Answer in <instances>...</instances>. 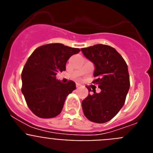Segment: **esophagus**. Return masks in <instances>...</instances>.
Instances as JSON below:
<instances>
[{
	"instance_id": "1",
	"label": "esophagus",
	"mask_w": 153,
	"mask_h": 153,
	"mask_svg": "<svg viewBox=\"0 0 153 153\" xmlns=\"http://www.w3.org/2000/svg\"><path fill=\"white\" fill-rule=\"evenodd\" d=\"M76 87H79V86H80L81 85L79 84V83H76Z\"/></svg>"
}]
</instances>
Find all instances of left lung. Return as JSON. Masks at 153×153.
I'll list each match as a JSON object with an SVG mask.
<instances>
[{
    "instance_id": "obj_1",
    "label": "left lung",
    "mask_w": 153,
    "mask_h": 153,
    "mask_svg": "<svg viewBox=\"0 0 153 153\" xmlns=\"http://www.w3.org/2000/svg\"><path fill=\"white\" fill-rule=\"evenodd\" d=\"M81 51L95 66L93 83L98 85L100 93L87 87L89 95L82 101L85 117L92 122L103 123L119 113L125 103L129 91V75L128 67L123 56L113 47L96 44L82 48Z\"/></svg>"
}]
</instances>
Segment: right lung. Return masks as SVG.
<instances>
[{
  "label": "right lung",
  "instance_id": "add662e5",
  "mask_svg": "<svg viewBox=\"0 0 153 153\" xmlns=\"http://www.w3.org/2000/svg\"><path fill=\"white\" fill-rule=\"evenodd\" d=\"M79 51L62 44H49L37 47L29 56L21 74V91L36 117L49 119L61 113L65 100L76 84L72 80L61 83L56 75L66 70L69 58Z\"/></svg>",
  "mask_w": 153,
  "mask_h": 153
}]
</instances>
